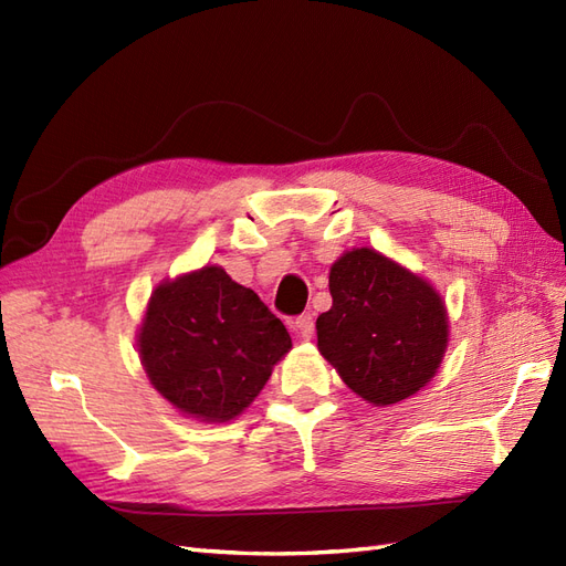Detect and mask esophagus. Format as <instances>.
Instances as JSON below:
<instances>
[{"instance_id":"1","label":"esophagus","mask_w":566,"mask_h":566,"mask_svg":"<svg viewBox=\"0 0 566 566\" xmlns=\"http://www.w3.org/2000/svg\"><path fill=\"white\" fill-rule=\"evenodd\" d=\"M293 331L300 333V337L310 339L314 335V316L312 314H302L293 321Z\"/></svg>"}]
</instances>
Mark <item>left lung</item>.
I'll return each instance as SVG.
<instances>
[{"label": "left lung", "instance_id": "left-lung-1", "mask_svg": "<svg viewBox=\"0 0 566 566\" xmlns=\"http://www.w3.org/2000/svg\"><path fill=\"white\" fill-rule=\"evenodd\" d=\"M331 295L333 306L316 321L318 349L358 397L389 406L434 378L449 321L424 281L361 248L333 264Z\"/></svg>", "mask_w": 566, "mask_h": 566}]
</instances>
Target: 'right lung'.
Returning a JSON list of instances; mask_svg holds the SVG:
<instances>
[{"label":"right lung","instance_id":"right-lung-1","mask_svg":"<svg viewBox=\"0 0 566 566\" xmlns=\"http://www.w3.org/2000/svg\"><path fill=\"white\" fill-rule=\"evenodd\" d=\"M290 347L281 318L219 266L163 283L139 333L153 387L186 416L210 422L248 408Z\"/></svg>","mask_w":566,"mask_h":566}]
</instances>
